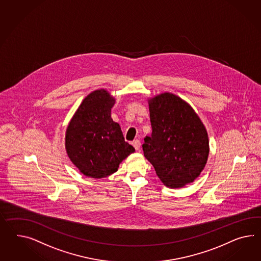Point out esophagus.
<instances>
[{
    "label": "esophagus",
    "mask_w": 261,
    "mask_h": 261,
    "mask_svg": "<svg viewBox=\"0 0 261 261\" xmlns=\"http://www.w3.org/2000/svg\"><path fill=\"white\" fill-rule=\"evenodd\" d=\"M132 145L134 146L136 150H140V147H141V141H139V140H135V141H132Z\"/></svg>",
    "instance_id": "1"
}]
</instances>
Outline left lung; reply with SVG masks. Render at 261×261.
Instances as JSON below:
<instances>
[{
  "instance_id": "1",
  "label": "left lung",
  "mask_w": 261,
  "mask_h": 261,
  "mask_svg": "<svg viewBox=\"0 0 261 261\" xmlns=\"http://www.w3.org/2000/svg\"><path fill=\"white\" fill-rule=\"evenodd\" d=\"M152 134L144 138V156L170 188L193 182L209 155L208 133L197 113L184 99L164 92L148 99Z\"/></svg>"
}]
</instances>
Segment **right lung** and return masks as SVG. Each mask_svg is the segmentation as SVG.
Segmentation results:
<instances>
[{"mask_svg": "<svg viewBox=\"0 0 261 261\" xmlns=\"http://www.w3.org/2000/svg\"><path fill=\"white\" fill-rule=\"evenodd\" d=\"M116 99L106 89L85 97L65 132V150L82 174L102 178L117 172L120 162L134 153L124 141L120 124L111 118Z\"/></svg>", "mask_w": 261, "mask_h": 261, "instance_id": "obj_1", "label": "right lung"}]
</instances>
